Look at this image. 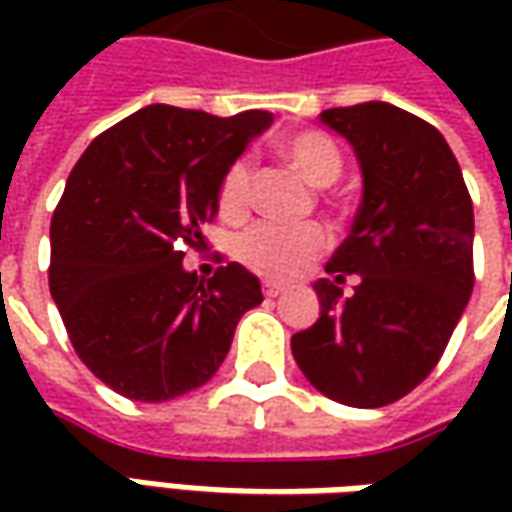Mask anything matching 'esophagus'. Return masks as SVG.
<instances>
[{"instance_id": "34e87169", "label": "esophagus", "mask_w": 512, "mask_h": 512, "mask_svg": "<svg viewBox=\"0 0 512 512\" xmlns=\"http://www.w3.org/2000/svg\"><path fill=\"white\" fill-rule=\"evenodd\" d=\"M262 290H265L267 299H276V296H282V293H285V287L276 285V282H265V285H262Z\"/></svg>"}]
</instances>
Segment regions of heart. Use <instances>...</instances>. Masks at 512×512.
I'll list each match as a JSON object with an SVG mask.
<instances>
[{"mask_svg":"<svg viewBox=\"0 0 512 512\" xmlns=\"http://www.w3.org/2000/svg\"><path fill=\"white\" fill-rule=\"evenodd\" d=\"M279 150L313 187H330L342 176V150L319 130H299L279 142ZM250 202V165L233 162L219 185V213L239 219ZM325 250V233L316 225L287 227L262 222L236 242V256L267 279H290Z\"/></svg>","mask_w":512,"mask_h":512,"instance_id":"heart-1","label":"heart"}]
</instances>
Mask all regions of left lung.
Masks as SVG:
<instances>
[{
	"mask_svg": "<svg viewBox=\"0 0 512 512\" xmlns=\"http://www.w3.org/2000/svg\"><path fill=\"white\" fill-rule=\"evenodd\" d=\"M362 170V205L319 279V319L290 339L319 393L350 407L399 402L442 359L473 293V202L433 125L387 105L322 110ZM357 276L341 299L343 279Z\"/></svg>",
	"mask_w": 512,
	"mask_h": 512,
	"instance_id": "left-lung-1",
	"label": "left lung"
}]
</instances>
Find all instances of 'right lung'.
I'll list each match as a JSON object with an SVG mask.
<instances>
[{"label":"right lung","instance_id":"1","mask_svg":"<svg viewBox=\"0 0 512 512\" xmlns=\"http://www.w3.org/2000/svg\"><path fill=\"white\" fill-rule=\"evenodd\" d=\"M267 110L210 116L148 105L96 136L50 222V296L88 370L133 402H170L225 362L259 279L230 262L213 279L182 265L219 213V185Z\"/></svg>","mask_w":512,"mask_h":512}]
</instances>
